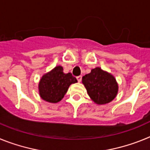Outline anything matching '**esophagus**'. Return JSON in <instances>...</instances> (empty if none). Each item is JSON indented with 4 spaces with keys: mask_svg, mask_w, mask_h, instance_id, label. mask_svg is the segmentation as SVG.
Masks as SVG:
<instances>
[{
    "mask_svg": "<svg viewBox=\"0 0 150 150\" xmlns=\"http://www.w3.org/2000/svg\"><path fill=\"white\" fill-rule=\"evenodd\" d=\"M76 79H77V81L79 82V83H80L82 80V76H76Z\"/></svg>",
    "mask_w": 150,
    "mask_h": 150,
    "instance_id": "1",
    "label": "esophagus"
}]
</instances>
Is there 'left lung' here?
<instances>
[{"instance_id": "obj_1", "label": "left lung", "mask_w": 150, "mask_h": 150, "mask_svg": "<svg viewBox=\"0 0 150 150\" xmlns=\"http://www.w3.org/2000/svg\"><path fill=\"white\" fill-rule=\"evenodd\" d=\"M83 83L88 95L98 104H105L115 98L118 85L113 76L100 67L92 69L83 77Z\"/></svg>"}]
</instances>
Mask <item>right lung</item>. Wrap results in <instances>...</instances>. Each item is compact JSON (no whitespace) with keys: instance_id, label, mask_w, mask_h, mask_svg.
<instances>
[{"instance_id":"add662e5","label":"right lung","mask_w":150,"mask_h":150,"mask_svg":"<svg viewBox=\"0 0 150 150\" xmlns=\"http://www.w3.org/2000/svg\"><path fill=\"white\" fill-rule=\"evenodd\" d=\"M76 82V79L71 73L64 74L63 67L57 66L41 78L39 83L40 95L46 101L57 103L63 98L70 85Z\"/></svg>"}]
</instances>
